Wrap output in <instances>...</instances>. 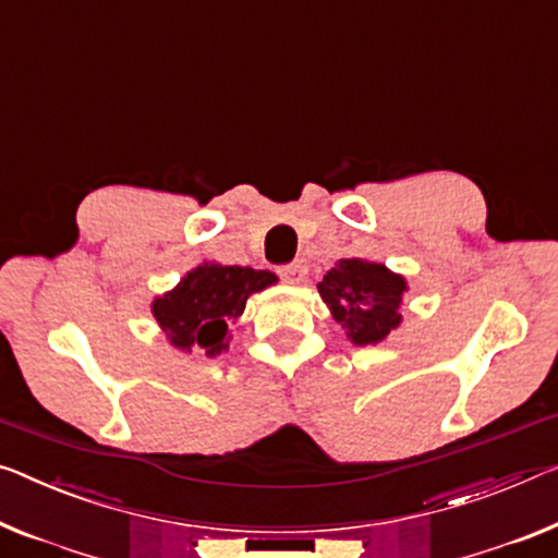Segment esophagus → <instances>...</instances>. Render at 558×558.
<instances>
[{
  "label": "esophagus",
  "mask_w": 558,
  "mask_h": 558,
  "mask_svg": "<svg viewBox=\"0 0 558 558\" xmlns=\"http://www.w3.org/2000/svg\"><path fill=\"white\" fill-rule=\"evenodd\" d=\"M279 277L287 281V284H302L306 279V267L304 264H287V267L279 269Z\"/></svg>",
  "instance_id": "esophagus-1"
}]
</instances>
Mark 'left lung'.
Instances as JSON below:
<instances>
[{
	"label": "left lung",
	"instance_id": "8db88e82",
	"mask_svg": "<svg viewBox=\"0 0 558 558\" xmlns=\"http://www.w3.org/2000/svg\"><path fill=\"white\" fill-rule=\"evenodd\" d=\"M333 322L341 324L354 347L379 344L401 327V302L407 279L387 264L366 259H339L316 284Z\"/></svg>",
	"mask_w": 558,
	"mask_h": 558
}]
</instances>
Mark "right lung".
I'll use <instances>...</instances> for the list:
<instances>
[{
    "mask_svg": "<svg viewBox=\"0 0 558 558\" xmlns=\"http://www.w3.org/2000/svg\"><path fill=\"white\" fill-rule=\"evenodd\" d=\"M277 281V274L264 269L202 262L174 289L154 296L151 314L171 347L214 359L229 349L231 324L244 314L246 299Z\"/></svg>",
    "mask_w": 558,
    "mask_h": 558,
    "instance_id": "1",
    "label": "right lung"
}]
</instances>
